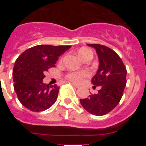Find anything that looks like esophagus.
Masks as SVG:
<instances>
[{"instance_id":"34e87169","label":"esophagus","mask_w":146,"mask_h":146,"mask_svg":"<svg viewBox=\"0 0 146 146\" xmlns=\"http://www.w3.org/2000/svg\"><path fill=\"white\" fill-rule=\"evenodd\" d=\"M71 84L72 85V86H74V87H75V88H79L80 87V86L79 85H77V84H75V83H73V82H72V83H71Z\"/></svg>"}]
</instances>
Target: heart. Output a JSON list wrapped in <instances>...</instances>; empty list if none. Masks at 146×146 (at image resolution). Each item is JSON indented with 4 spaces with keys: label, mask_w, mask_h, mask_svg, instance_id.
Returning <instances> with one entry per match:
<instances>
[{
    "label": "heart",
    "mask_w": 146,
    "mask_h": 146,
    "mask_svg": "<svg viewBox=\"0 0 146 146\" xmlns=\"http://www.w3.org/2000/svg\"><path fill=\"white\" fill-rule=\"evenodd\" d=\"M88 54H92L91 50L86 48H82L79 50L78 55L81 59H83ZM88 72L86 71H79V72H69L66 75V78L70 81L75 82H80L88 76Z\"/></svg>",
    "instance_id": "1"
}]
</instances>
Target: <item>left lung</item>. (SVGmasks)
I'll list each match as a JSON object with an SVG mask.
<instances>
[{"mask_svg":"<svg viewBox=\"0 0 146 146\" xmlns=\"http://www.w3.org/2000/svg\"><path fill=\"white\" fill-rule=\"evenodd\" d=\"M94 47L99 58V69L91 80L93 87L99 86L96 94L80 99L81 104L88 113L104 115L118 105L126 84V69L121 58L112 49L99 44H88Z\"/></svg>","mask_w":146,"mask_h":146,"instance_id":"left-lung-1","label":"left lung"}]
</instances>
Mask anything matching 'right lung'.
<instances>
[{
	"mask_svg": "<svg viewBox=\"0 0 146 146\" xmlns=\"http://www.w3.org/2000/svg\"><path fill=\"white\" fill-rule=\"evenodd\" d=\"M71 46L37 45L17 58L13 69L14 88L23 106L33 112L48 109L56 102L59 87L43 82L45 72Z\"/></svg>",
	"mask_w": 146,
	"mask_h": 146,
	"instance_id": "1",
	"label": "right lung"
}]
</instances>
